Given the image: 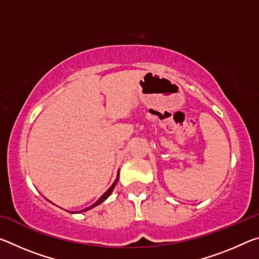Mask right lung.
<instances>
[{
	"label": "right lung",
	"mask_w": 259,
	"mask_h": 259,
	"mask_svg": "<svg viewBox=\"0 0 259 259\" xmlns=\"http://www.w3.org/2000/svg\"><path fill=\"white\" fill-rule=\"evenodd\" d=\"M117 181H119V171H117V176H116V179L115 181H114V183L112 184V186L108 188V190L104 193V194L100 196V198L96 201V202L94 203V204H91L90 207H88V208H85V209H83V210H80V211H71L72 213H80V212H83V211H87V210H90V209H93V208H95L96 205H98V204H100L102 202H104L105 200H106L109 195L112 194V192H113V190H114V187H115V185H116V183H117Z\"/></svg>",
	"instance_id": "add662e5"
}]
</instances>
